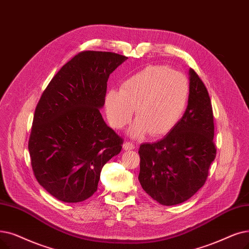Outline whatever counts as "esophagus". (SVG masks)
Listing matches in <instances>:
<instances>
[{
    "instance_id": "esophagus-1",
    "label": "esophagus",
    "mask_w": 249,
    "mask_h": 249,
    "mask_svg": "<svg viewBox=\"0 0 249 249\" xmlns=\"http://www.w3.org/2000/svg\"><path fill=\"white\" fill-rule=\"evenodd\" d=\"M123 148H124L125 150H131V149H134V148H135V145H134L132 142H126L123 144Z\"/></svg>"
}]
</instances>
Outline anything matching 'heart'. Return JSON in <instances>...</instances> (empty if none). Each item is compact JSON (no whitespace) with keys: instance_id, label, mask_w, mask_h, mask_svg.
I'll return each mask as SVG.
<instances>
[{"instance_id":"b5f03b06","label":"heart","mask_w":249,"mask_h":249,"mask_svg":"<svg viewBox=\"0 0 249 249\" xmlns=\"http://www.w3.org/2000/svg\"><path fill=\"white\" fill-rule=\"evenodd\" d=\"M189 83L184 75L167 66H148L132 75L121 89L107 92L106 113L111 125L120 129L137 119L130 129L134 137L170 132L179 122L188 101Z\"/></svg>"}]
</instances>
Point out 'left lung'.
Returning <instances> with one entry per match:
<instances>
[{
	"mask_svg": "<svg viewBox=\"0 0 249 249\" xmlns=\"http://www.w3.org/2000/svg\"><path fill=\"white\" fill-rule=\"evenodd\" d=\"M213 114L210 95L196 72L189 69V96L184 115L160 140L140 145L138 180L163 205L184 202L205 183L215 158Z\"/></svg>",
	"mask_w": 249,
	"mask_h": 249,
	"instance_id": "left-lung-1",
	"label": "left lung"
}]
</instances>
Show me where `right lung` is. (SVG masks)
<instances>
[{
	"label": "right lung",
	"mask_w": 249,
	"mask_h": 249,
	"mask_svg": "<svg viewBox=\"0 0 249 249\" xmlns=\"http://www.w3.org/2000/svg\"><path fill=\"white\" fill-rule=\"evenodd\" d=\"M127 59L111 52H81L40 96L28 142L31 166L39 184L61 201L89 198L103 167L122 149L123 139L100 109L110 74Z\"/></svg>",
	"instance_id": "1"
}]
</instances>
